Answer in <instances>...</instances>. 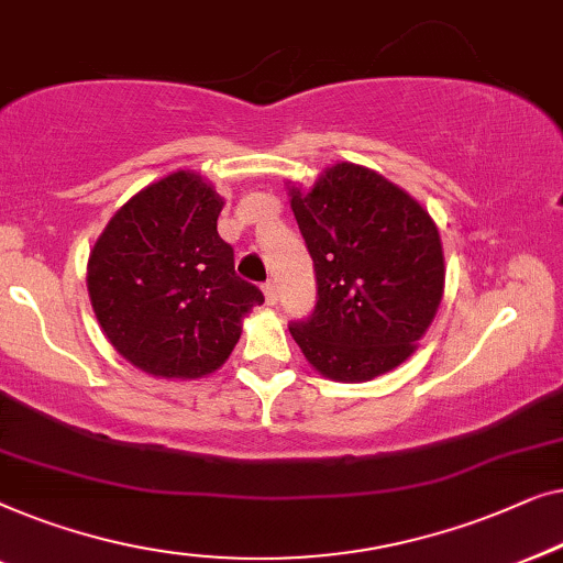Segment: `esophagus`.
Listing matches in <instances>:
<instances>
[{"mask_svg": "<svg viewBox=\"0 0 563 563\" xmlns=\"http://www.w3.org/2000/svg\"><path fill=\"white\" fill-rule=\"evenodd\" d=\"M263 292H265L267 306H275V303H278V285H275L273 280H267V283L263 285Z\"/></svg>", "mask_w": 563, "mask_h": 563, "instance_id": "obj_1", "label": "esophagus"}]
</instances>
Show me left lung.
I'll return each mask as SVG.
<instances>
[{
	"label": "left lung",
	"instance_id": "8db88e82",
	"mask_svg": "<svg viewBox=\"0 0 563 563\" xmlns=\"http://www.w3.org/2000/svg\"><path fill=\"white\" fill-rule=\"evenodd\" d=\"M290 206L316 273L311 316L290 321L321 375L362 383L416 350L443 296L441 236L429 213L377 173L336 163Z\"/></svg>",
	"mask_w": 563,
	"mask_h": 563
}]
</instances>
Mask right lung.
<instances>
[{
  "label": "right lung",
  "mask_w": 563,
  "mask_h": 563,
  "mask_svg": "<svg viewBox=\"0 0 563 563\" xmlns=\"http://www.w3.org/2000/svg\"><path fill=\"white\" fill-rule=\"evenodd\" d=\"M219 194L178 170L142 188L109 221L89 257V296L124 360L155 377H201L224 364L242 316L265 300L234 273L217 232Z\"/></svg>",
  "instance_id": "right-lung-1"
}]
</instances>
